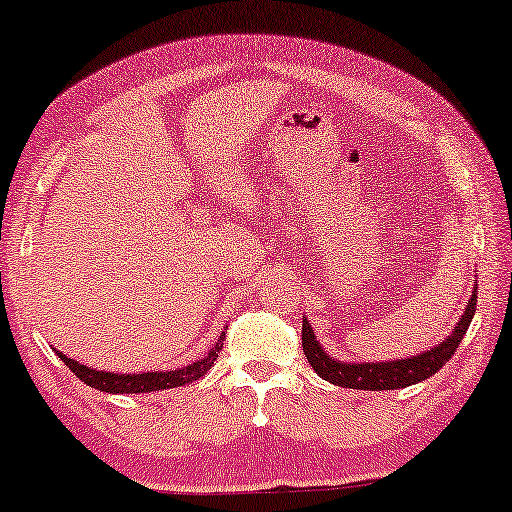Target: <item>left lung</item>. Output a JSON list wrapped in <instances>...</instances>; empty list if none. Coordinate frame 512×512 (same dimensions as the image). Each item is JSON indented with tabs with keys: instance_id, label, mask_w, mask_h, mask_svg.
<instances>
[{
	"instance_id": "8db88e82",
	"label": "left lung",
	"mask_w": 512,
	"mask_h": 512,
	"mask_svg": "<svg viewBox=\"0 0 512 512\" xmlns=\"http://www.w3.org/2000/svg\"><path fill=\"white\" fill-rule=\"evenodd\" d=\"M477 305V284L473 296L463 310L459 324H456L451 336L444 338L442 343H437L435 348L426 350V353L416 357H404V360H390V362H341L331 360L329 353H324V348L317 341L313 327L308 320H303L301 331V343L303 353L308 357L310 367L315 369V374L324 378V381L334 383L341 388H353V390H397L414 386L437 374L444 364L451 360V355L456 353L463 336L470 327V320L475 315Z\"/></svg>"
}]
</instances>
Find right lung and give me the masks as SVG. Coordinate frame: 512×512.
I'll return each mask as SVG.
<instances>
[{"label":"right lung","instance_id":"right-lung-1","mask_svg":"<svg viewBox=\"0 0 512 512\" xmlns=\"http://www.w3.org/2000/svg\"><path fill=\"white\" fill-rule=\"evenodd\" d=\"M223 338L211 345V350L202 360L188 364V367L174 369V371H143V374H115V371H98L94 367H86V364H79L75 360H70L68 355L58 353V357L65 362V367H70L72 374H75L79 381H84L86 386L103 390V393H155V390H167V388H178V386H188V383H195L202 378L207 371L214 367L218 353L223 348Z\"/></svg>","mask_w":512,"mask_h":512}]
</instances>
